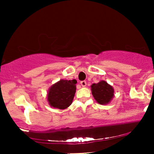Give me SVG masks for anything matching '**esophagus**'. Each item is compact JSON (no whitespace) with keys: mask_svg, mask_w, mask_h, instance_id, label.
I'll use <instances>...</instances> for the list:
<instances>
[{"mask_svg":"<svg viewBox=\"0 0 154 154\" xmlns=\"http://www.w3.org/2000/svg\"><path fill=\"white\" fill-rule=\"evenodd\" d=\"M81 85L82 87H85L86 85H87V83H86V81H81Z\"/></svg>","mask_w":154,"mask_h":154,"instance_id":"1","label":"esophagus"}]
</instances>
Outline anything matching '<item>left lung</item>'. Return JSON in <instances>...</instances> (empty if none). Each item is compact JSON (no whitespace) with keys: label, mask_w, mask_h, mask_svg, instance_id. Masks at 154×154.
<instances>
[{"label":"left lung","mask_w":154,"mask_h":154,"mask_svg":"<svg viewBox=\"0 0 154 154\" xmlns=\"http://www.w3.org/2000/svg\"><path fill=\"white\" fill-rule=\"evenodd\" d=\"M92 96L98 104H108L114 97V89L105 81H101L91 85Z\"/></svg>","instance_id":"obj_1"}]
</instances>
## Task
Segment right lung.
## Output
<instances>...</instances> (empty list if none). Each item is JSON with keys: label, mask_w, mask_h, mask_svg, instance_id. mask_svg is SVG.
Masks as SVG:
<instances>
[{"label": "right lung", "mask_w": 154, "mask_h": 154, "mask_svg": "<svg viewBox=\"0 0 154 154\" xmlns=\"http://www.w3.org/2000/svg\"><path fill=\"white\" fill-rule=\"evenodd\" d=\"M77 83L76 80L61 79L50 86L48 92L47 100L51 107L65 109L72 104Z\"/></svg>", "instance_id": "1"}]
</instances>
